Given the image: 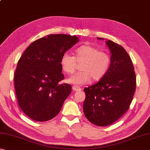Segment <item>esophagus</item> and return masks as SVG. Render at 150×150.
<instances>
[{
  "label": "esophagus",
  "instance_id": "34e87169",
  "mask_svg": "<svg viewBox=\"0 0 150 150\" xmlns=\"http://www.w3.org/2000/svg\"><path fill=\"white\" fill-rule=\"evenodd\" d=\"M72 88L74 91H79L81 90V88L79 87H77V86H75V85L73 86Z\"/></svg>",
  "mask_w": 150,
  "mask_h": 150
}]
</instances>
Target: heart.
Returning a JSON list of instances; mask_svg holds the SVG:
<instances>
[{
  "instance_id": "1",
  "label": "heart",
  "mask_w": 150,
  "mask_h": 150,
  "mask_svg": "<svg viewBox=\"0 0 150 150\" xmlns=\"http://www.w3.org/2000/svg\"><path fill=\"white\" fill-rule=\"evenodd\" d=\"M77 62H82L81 71L68 79L72 84L83 85L88 83L91 77L97 81L107 73L110 65V57L105 51L98 50L92 45H83L75 50V56L66 52L61 57V65L67 73H73L77 68Z\"/></svg>"
}]
</instances>
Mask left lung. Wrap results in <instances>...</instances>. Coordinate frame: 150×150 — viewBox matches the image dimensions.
Wrapping results in <instances>:
<instances>
[{
  "label": "left lung",
  "instance_id": "left-lung-1",
  "mask_svg": "<svg viewBox=\"0 0 150 150\" xmlns=\"http://www.w3.org/2000/svg\"><path fill=\"white\" fill-rule=\"evenodd\" d=\"M106 44L110 52L108 71L97 83L84 88L83 112L88 121L98 126L110 125L125 114L136 85L133 63L126 51L111 40H106Z\"/></svg>",
  "mask_w": 150,
  "mask_h": 150
}]
</instances>
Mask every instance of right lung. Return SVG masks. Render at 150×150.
Instances as JSON below:
<instances>
[{
  "label": "right lung",
  "mask_w": 150,
  "mask_h": 150,
  "mask_svg": "<svg viewBox=\"0 0 150 150\" xmlns=\"http://www.w3.org/2000/svg\"><path fill=\"white\" fill-rule=\"evenodd\" d=\"M78 37L51 34L32 42L18 62L14 88L18 105L32 120L45 122L59 112L71 93L64 79L61 57L79 42Z\"/></svg>",
  "instance_id": "right-lung-1"
}]
</instances>
